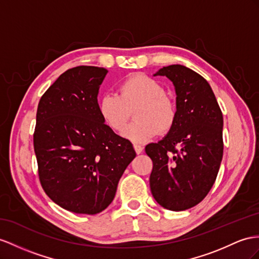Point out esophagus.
<instances>
[{"mask_svg":"<svg viewBox=\"0 0 259 259\" xmlns=\"http://www.w3.org/2000/svg\"><path fill=\"white\" fill-rule=\"evenodd\" d=\"M134 148H135V151H136V153H137V154H140V153H142V151H143V147H142V145L134 144Z\"/></svg>","mask_w":259,"mask_h":259,"instance_id":"obj_1","label":"esophagus"}]
</instances>
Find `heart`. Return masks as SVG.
<instances>
[{
  "label": "heart",
  "mask_w": 259,
  "mask_h": 259,
  "mask_svg": "<svg viewBox=\"0 0 259 259\" xmlns=\"http://www.w3.org/2000/svg\"><path fill=\"white\" fill-rule=\"evenodd\" d=\"M136 109V121L127 126L122 136L142 143L161 134H166L175 124L177 109L166 95L164 86L155 78L136 74L125 78L118 88V95L106 93L98 101V112L103 121L114 131H121Z\"/></svg>",
  "instance_id": "heart-1"
}]
</instances>
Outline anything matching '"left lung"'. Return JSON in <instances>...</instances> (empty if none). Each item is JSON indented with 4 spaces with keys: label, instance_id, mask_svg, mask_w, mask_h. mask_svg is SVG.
Here are the masks:
<instances>
[{
    "label": "left lung",
    "instance_id": "1",
    "mask_svg": "<svg viewBox=\"0 0 259 259\" xmlns=\"http://www.w3.org/2000/svg\"><path fill=\"white\" fill-rule=\"evenodd\" d=\"M155 75L173 82L177 118L161 141L145 147L153 162L150 188L163 208L183 211L202 201L215 182L223 155V116L211 86L197 72L173 64Z\"/></svg>",
    "mask_w": 259,
    "mask_h": 259
}]
</instances>
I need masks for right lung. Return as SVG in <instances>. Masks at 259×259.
Here are the masks:
<instances>
[{
  "mask_svg": "<svg viewBox=\"0 0 259 259\" xmlns=\"http://www.w3.org/2000/svg\"><path fill=\"white\" fill-rule=\"evenodd\" d=\"M108 71L69 69L38 104L34 149L45 193L61 208L96 214L114 200L119 180L136 152L98 112L99 86Z\"/></svg>",
  "mask_w": 259,
  "mask_h": 259,
  "instance_id": "1",
  "label": "right lung"
}]
</instances>
